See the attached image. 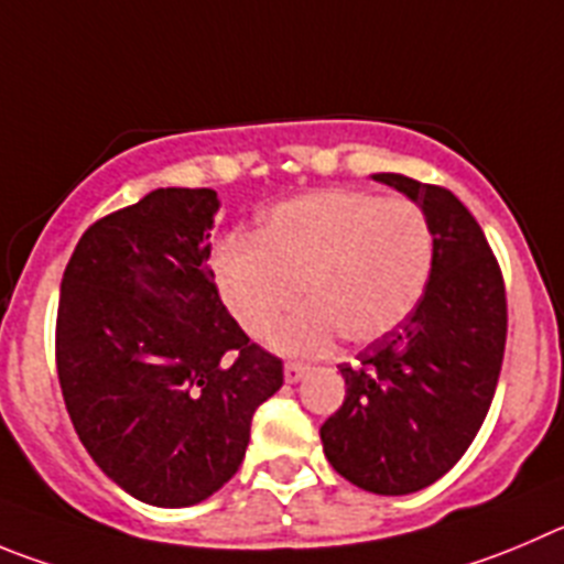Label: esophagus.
I'll use <instances>...</instances> for the list:
<instances>
[{
	"label": "esophagus",
	"instance_id": "esophagus-1",
	"mask_svg": "<svg viewBox=\"0 0 564 564\" xmlns=\"http://www.w3.org/2000/svg\"><path fill=\"white\" fill-rule=\"evenodd\" d=\"M306 372H308V367L303 365V361H286V365H283V376H286L289 383H297L300 378L306 376Z\"/></svg>",
	"mask_w": 564,
	"mask_h": 564
}]
</instances>
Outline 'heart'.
I'll return each instance as SVG.
<instances>
[{
  "mask_svg": "<svg viewBox=\"0 0 564 564\" xmlns=\"http://www.w3.org/2000/svg\"><path fill=\"white\" fill-rule=\"evenodd\" d=\"M434 267V230L417 203L370 192H317L283 203L256 241H230L217 261L236 323L264 336L300 303L278 347L317 354L336 336L370 345L417 308Z\"/></svg>",
  "mask_w": 564,
  "mask_h": 564,
  "instance_id": "obj_1",
  "label": "heart"
}]
</instances>
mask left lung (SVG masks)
I'll list each match as a JSON object with an SVG mask.
<instances>
[{"mask_svg":"<svg viewBox=\"0 0 564 564\" xmlns=\"http://www.w3.org/2000/svg\"><path fill=\"white\" fill-rule=\"evenodd\" d=\"M429 217L434 267L417 308L339 365L345 401L319 429L334 470L376 496L442 478L476 440L507 347V286L481 225L451 188L381 172Z\"/></svg>","mask_w":564,"mask_h":564,"instance_id":"left-lung-1","label":"left lung"}]
</instances>
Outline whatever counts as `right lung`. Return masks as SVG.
<instances>
[{"mask_svg": "<svg viewBox=\"0 0 564 564\" xmlns=\"http://www.w3.org/2000/svg\"><path fill=\"white\" fill-rule=\"evenodd\" d=\"M214 188H155L97 219L61 281L55 365L99 470L152 507L234 478L283 361L250 341L208 270Z\"/></svg>", "mask_w": 564, "mask_h": 564, "instance_id": "1", "label": "right lung"}]
</instances>
